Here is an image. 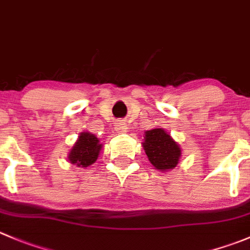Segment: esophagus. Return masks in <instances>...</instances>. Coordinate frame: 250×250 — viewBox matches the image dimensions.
Segmentation results:
<instances>
[{
    "label": "esophagus",
    "mask_w": 250,
    "mask_h": 250,
    "mask_svg": "<svg viewBox=\"0 0 250 250\" xmlns=\"http://www.w3.org/2000/svg\"><path fill=\"white\" fill-rule=\"evenodd\" d=\"M116 130H117L118 133H125V132H127V125H125V123H123V122H118L117 125H116Z\"/></svg>",
    "instance_id": "34e87169"
}]
</instances>
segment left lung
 Wrapping results in <instances>:
<instances>
[{
  "instance_id": "obj_1",
  "label": "left lung",
  "mask_w": 250,
  "mask_h": 250,
  "mask_svg": "<svg viewBox=\"0 0 250 250\" xmlns=\"http://www.w3.org/2000/svg\"><path fill=\"white\" fill-rule=\"evenodd\" d=\"M142 145L150 164L161 172L173 169L182 156L181 145L164 128L145 130Z\"/></svg>"
}]
</instances>
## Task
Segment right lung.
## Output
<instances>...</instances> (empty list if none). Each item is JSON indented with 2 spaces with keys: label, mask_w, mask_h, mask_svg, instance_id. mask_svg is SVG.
<instances>
[{
  "label": "right lung",
  "mask_w": 250,
  "mask_h": 250,
  "mask_svg": "<svg viewBox=\"0 0 250 250\" xmlns=\"http://www.w3.org/2000/svg\"><path fill=\"white\" fill-rule=\"evenodd\" d=\"M103 146L104 145L95 134H91L90 132L79 133L78 139L68 152L69 162L77 167L85 168L95 164Z\"/></svg>",
  "instance_id": "1"
}]
</instances>
